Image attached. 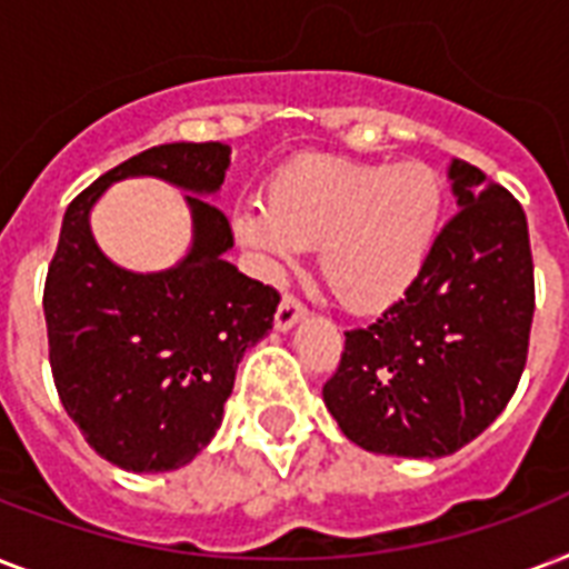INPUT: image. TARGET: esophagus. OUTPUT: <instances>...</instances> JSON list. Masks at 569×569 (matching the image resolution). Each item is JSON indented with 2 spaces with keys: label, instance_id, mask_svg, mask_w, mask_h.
<instances>
[{
  "label": "esophagus",
  "instance_id": "34e87169",
  "mask_svg": "<svg viewBox=\"0 0 569 569\" xmlns=\"http://www.w3.org/2000/svg\"><path fill=\"white\" fill-rule=\"evenodd\" d=\"M303 316H307V307H303L301 298H295V295L286 292L283 298H280V307H277V312H274L277 330L295 328V325H298Z\"/></svg>",
  "mask_w": 569,
  "mask_h": 569
}]
</instances>
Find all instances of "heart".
I'll return each mask as SVG.
<instances>
[{
  "label": "heart",
  "instance_id": "b5f03b06",
  "mask_svg": "<svg viewBox=\"0 0 569 569\" xmlns=\"http://www.w3.org/2000/svg\"><path fill=\"white\" fill-rule=\"evenodd\" d=\"M440 221L442 182L428 164L310 156L274 173L266 200L239 206L236 236L268 274L319 248L330 295L351 312H380L413 289Z\"/></svg>",
  "mask_w": 569,
  "mask_h": 569
}]
</instances>
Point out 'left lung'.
Masks as SVG:
<instances>
[{
  "mask_svg": "<svg viewBox=\"0 0 569 569\" xmlns=\"http://www.w3.org/2000/svg\"><path fill=\"white\" fill-rule=\"evenodd\" d=\"M460 212L413 289L369 328L346 330L325 405L360 449L442 458L511 401L529 357L535 262L520 200L455 159Z\"/></svg>",
  "mask_w": 569,
  "mask_h": 569,
  "instance_id": "1",
  "label": "left lung"
}]
</instances>
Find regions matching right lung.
<instances>
[{
	"label": "right lung",
	"mask_w": 569,
	"mask_h": 569,
	"mask_svg": "<svg viewBox=\"0 0 569 569\" xmlns=\"http://www.w3.org/2000/svg\"><path fill=\"white\" fill-rule=\"evenodd\" d=\"M230 147L162 144L132 156L67 206L43 286L49 366L67 416L100 458L129 472L186 467L212 440L236 369L274 325V286L230 266L221 189ZM159 176L191 190L196 244L180 267L136 276L114 267L87 214L111 181Z\"/></svg>",
	"instance_id": "1"
}]
</instances>
